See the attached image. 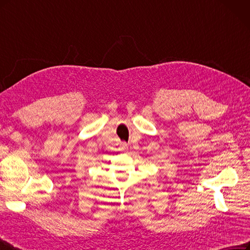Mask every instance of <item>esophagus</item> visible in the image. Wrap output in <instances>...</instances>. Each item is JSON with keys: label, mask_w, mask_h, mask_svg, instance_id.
Listing matches in <instances>:
<instances>
[{"label": "esophagus", "mask_w": 250, "mask_h": 250, "mask_svg": "<svg viewBox=\"0 0 250 250\" xmlns=\"http://www.w3.org/2000/svg\"><path fill=\"white\" fill-rule=\"evenodd\" d=\"M127 148H128V147H127V144H125V143L121 144V146H120V150H122V151L126 150Z\"/></svg>", "instance_id": "esophagus-1"}]
</instances>
